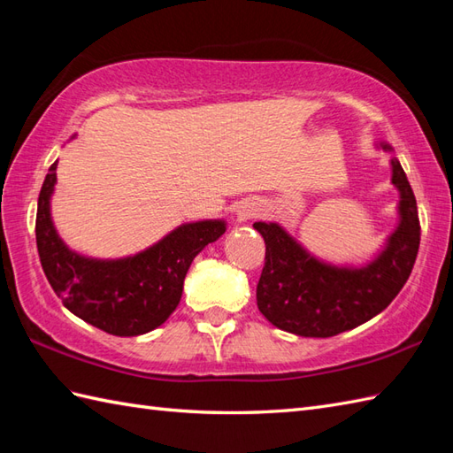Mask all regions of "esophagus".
<instances>
[{
    "instance_id": "34e87169",
    "label": "esophagus",
    "mask_w": 453,
    "mask_h": 453,
    "mask_svg": "<svg viewBox=\"0 0 453 453\" xmlns=\"http://www.w3.org/2000/svg\"><path fill=\"white\" fill-rule=\"evenodd\" d=\"M258 211V208L253 204V202H243L242 206L237 210V218L239 219H247V218H253Z\"/></svg>"
}]
</instances>
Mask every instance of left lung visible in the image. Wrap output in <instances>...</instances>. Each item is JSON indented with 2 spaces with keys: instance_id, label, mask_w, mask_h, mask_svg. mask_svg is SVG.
Returning a JSON list of instances; mask_svg holds the SVG:
<instances>
[{
  "instance_id": "left-lung-1",
  "label": "left lung",
  "mask_w": 453,
  "mask_h": 453,
  "mask_svg": "<svg viewBox=\"0 0 453 453\" xmlns=\"http://www.w3.org/2000/svg\"><path fill=\"white\" fill-rule=\"evenodd\" d=\"M393 151L386 142L375 143ZM391 182L399 190V224L370 263L339 266L313 257L276 221H255L266 245L257 305L274 326L297 336L326 339L381 313L409 280L420 245L417 200L397 157Z\"/></svg>"
}]
</instances>
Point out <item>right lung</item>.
<instances>
[{
  "mask_svg": "<svg viewBox=\"0 0 453 453\" xmlns=\"http://www.w3.org/2000/svg\"><path fill=\"white\" fill-rule=\"evenodd\" d=\"M56 167L58 161L48 169L36 210L38 257L52 290L73 315L109 334L138 336L157 329L177 310L190 263L226 234V221L182 224L132 257H83L72 251L54 227L50 198Z\"/></svg>",
  "mask_w": 453,
  "mask_h": 453,
  "instance_id": "obj_1",
  "label": "right lung"
}]
</instances>
